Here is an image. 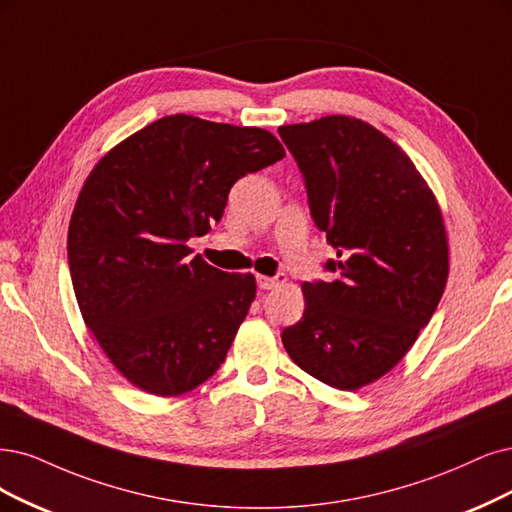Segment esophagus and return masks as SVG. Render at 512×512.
<instances>
[{
	"mask_svg": "<svg viewBox=\"0 0 512 512\" xmlns=\"http://www.w3.org/2000/svg\"><path fill=\"white\" fill-rule=\"evenodd\" d=\"M285 282H287L285 274H280V276H257V285L263 291H272L278 285H285Z\"/></svg>",
	"mask_w": 512,
	"mask_h": 512,
	"instance_id": "esophagus-1",
	"label": "esophagus"
}]
</instances>
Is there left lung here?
Returning a JSON list of instances; mask_svg holds the SVG:
<instances>
[{
  "label": "left lung",
  "instance_id": "8db88e82",
  "mask_svg": "<svg viewBox=\"0 0 512 512\" xmlns=\"http://www.w3.org/2000/svg\"><path fill=\"white\" fill-rule=\"evenodd\" d=\"M306 179L314 223L337 257L333 282H304L306 310L282 331L293 363L337 390L399 365L449 274L443 215L405 151L350 116L278 128Z\"/></svg>",
  "mask_w": 512,
  "mask_h": 512
}]
</instances>
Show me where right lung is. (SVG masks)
<instances>
[{
  "mask_svg": "<svg viewBox=\"0 0 512 512\" xmlns=\"http://www.w3.org/2000/svg\"><path fill=\"white\" fill-rule=\"evenodd\" d=\"M282 158L268 130L175 113L92 168L69 221V272L86 327L132 386L179 396L225 361L255 276L208 266L187 240L221 221L240 177Z\"/></svg>",
  "mask_w": 512,
  "mask_h": 512,
  "instance_id": "add662e5",
  "label": "right lung"
}]
</instances>
